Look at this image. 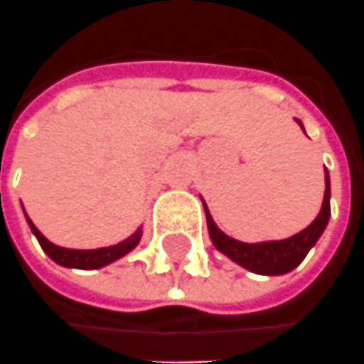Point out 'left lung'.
I'll use <instances>...</instances> for the list:
<instances>
[{
  "instance_id": "8db88e82",
  "label": "left lung",
  "mask_w": 364,
  "mask_h": 364,
  "mask_svg": "<svg viewBox=\"0 0 364 364\" xmlns=\"http://www.w3.org/2000/svg\"><path fill=\"white\" fill-rule=\"evenodd\" d=\"M297 122L301 124V120H297ZM329 198V172L325 168V198H323V206H321V212L315 218V222L311 225H307L303 232L291 235L287 240H282V242H263V244H244V242H237L234 237L225 235L214 224L212 215L208 212V206L204 204L212 244L222 254H225L230 259H234L235 263H240L242 267L250 269V272L262 273V275H282V273L291 272L293 267H297L305 259L307 252L315 245V242L323 234V230L327 228V222H329L331 215Z\"/></svg>"
}]
</instances>
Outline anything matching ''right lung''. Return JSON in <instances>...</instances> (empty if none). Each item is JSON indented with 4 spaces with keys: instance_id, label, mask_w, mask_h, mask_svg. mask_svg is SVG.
<instances>
[{
    "instance_id": "1",
    "label": "right lung",
    "mask_w": 364,
    "mask_h": 364,
    "mask_svg": "<svg viewBox=\"0 0 364 364\" xmlns=\"http://www.w3.org/2000/svg\"><path fill=\"white\" fill-rule=\"evenodd\" d=\"M27 218V215H25ZM29 222V228L35 234V237L39 240V244L43 247V252L53 262H57L59 265H65V267H79V269H97V267H102L107 263L119 259L122 255H127L130 250H134L136 244L140 242V230L136 234H132L130 237H127L124 242H120L117 245H109V247H101V250H67V247H59V245L51 244L47 237H45L35 224L27 218Z\"/></svg>"
}]
</instances>
